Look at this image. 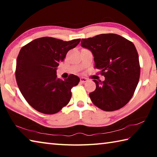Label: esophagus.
<instances>
[{"instance_id": "1", "label": "esophagus", "mask_w": 157, "mask_h": 157, "mask_svg": "<svg viewBox=\"0 0 157 157\" xmlns=\"http://www.w3.org/2000/svg\"><path fill=\"white\" fill-rule=\"evenodd\" d=\"M88 81V79L86 78H80V82L82 83H84V82H86Z\"/></svg>"}]
</instances>
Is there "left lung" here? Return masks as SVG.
<instances>
[{
  "mask_svg": "<svg viewBox=\"0 0 157 157\" xmlns=\"http://www.w3.org/2000/svg\"><path fill=\"white\" fill-rule=\"evenodd\" d=\"M81 46L94 56L95 68L105 81L94 79L96 89L89 94L92 102L106 111L118 110L131 100L139 83V55L132 41L116 34L82 39Z\"/></svg>",
  "mask_w": 157,
  "mask_h": 157,
  "instance_id": "obj_1",
  "label": "left lung"
}]
</instances>
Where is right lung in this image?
I'll return each mask as SVG.
<instances>
[{
    "label": "right lung",
    "mask_w": 157,
    "mask_h": 157,
    "mask_svg": "<svg viewBox=\"0 0 157 157\" xmlns=\"http://www.w3.org/2000/svg\"><path fill=\"white\" fill-rule=\"evenodd\" d=\"M80 40L63 41L45 36L34 39L21 49L16 79L23 96L34 109L54 114L68 104L71 89L78 84L79 78L72 74L62 80L57 78L56 70L68 50L78 46Z\"/></svg>",
    "instance_id": "add662e5"
}]
</instances>
